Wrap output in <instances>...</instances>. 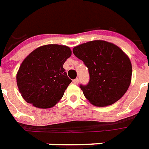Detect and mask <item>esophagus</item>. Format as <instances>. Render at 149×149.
<instances>
[{
	"instance_id": "34e87169",
	"label": "esophagus",
	"mask_w": 149,
	"mask_h": 149,
	"mask_svg": "<svg viewBox=\"0 0 149 149\" xmlns=\"http://www.w3.org/2000/svg\"><path fill=\"white\" fill-rule=\"evenodd\" d=\"M72 83L74 84H79V79H75L72 80Z\"/></svg>"
}]
</instances>
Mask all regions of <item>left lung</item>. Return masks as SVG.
<instances>
[{"label":"left lung","mask_w":149,"mask_h":149,"mask_svg":"<svg viewBox=\"0 0 149 149\" xmlns=\"http://www.w3.org/2000/svg\"><path fill=\"white\" fill-rule=\"evenodd\" d=\"M72 52L88 68L90 82L80 88L91 104L109 106L125 95L132 81V66L118 45L93 40L75 46Z\"/></svg>","instance_id":"left-lung-1"}]
</instances>
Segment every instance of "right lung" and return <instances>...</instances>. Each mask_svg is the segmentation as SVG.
Returning a JSON list of instances; mask_svg holds the SVG:
<instances>
[{
  "label": "right lung",
  "mask_w": 149,
  "mask_h": 149,
  "mask_svg": "<svg viewBox=\"0 0 149 149\" xmlns=\"http://www.w3.org/2000/svg\"><path fill=\"white\" fill-rule=\"evenodd\" d=\"M71 55L70 47L57 44L42 45L31 52L16 75L23 99L38 108L55 106L72 82L63 69Z\"/></svg>",
  "instance_id": "obj_1"
}]
</instances>
